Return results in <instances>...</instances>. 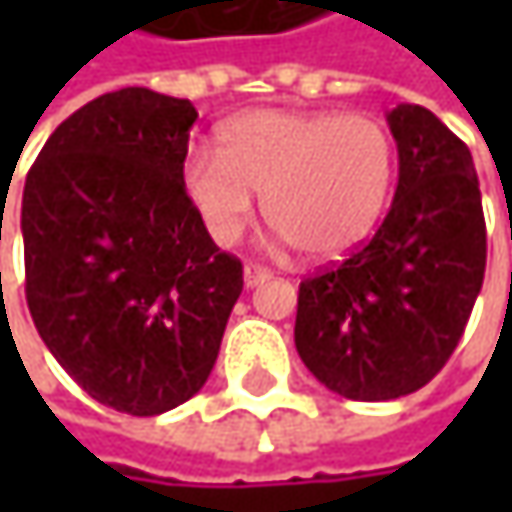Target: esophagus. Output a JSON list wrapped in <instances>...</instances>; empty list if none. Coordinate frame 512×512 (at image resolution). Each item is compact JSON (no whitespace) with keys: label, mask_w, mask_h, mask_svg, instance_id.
I'll use <instances>...</instances> for the list:
<instances>
[{"label":"esophagus","mask_w":512,"mask_h":512,"mask_svg":"<svg viewBox=\"0 0 512 512\" xmlns=\"http://www.w3.org/2000/svg\"><path fill=\"white\" fill-rule=\"evenodd\" d=\"M269 278H272V272H269L266 266L246 263V269H243V281H246V287H257V284H263V281H269Z\"/></svg>","instance_id":"obj_1"}]
</instances>
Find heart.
I'll return each mask as SVG.
<instances>
[{
  "instance_id": "1",
  "label": "heart",
  "mask_w": 512,
  "mask_h": 512,
  "mask_svg": "<svg viewBox=\"0 0 512 512\" xmlns=\"http://www.w3.org/2000/svg\"><path fill=\"white\" fill-rule=\"evenodd\" d=\"M397 177L388 127L373 115L255 109L219 130V156L183 162V189L219 246L255 219V198L284 243L314 263L361 249L385 216Z\"/></svg>"
}]
</instances>
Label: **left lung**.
<instances>
[{
	"label": "left lung",
	"mask_w": 512,
	"mask_h": 512,
	"mask_svg": "<svg viewBox=\"0 0 512 512\" xmlns=\"http://www.w3.org/2000/svg\"><path fill=\"white\" fill-rule=\"evenodd\" d=\"M397 192L373 240L299 284L296 350L347 400L424 388L457 350L486 269L480 183L465 148L430 109L388 112Z\"/></svg>",
	"instance_id": "left-lung-1"
}]
</instances>
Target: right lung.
Returning <instances> with one entry per match:
<instances>
[{"mask_svg": "<svg viewBox=\"0 0 512 512\" xmlns=\"http://www.w3.org/2000/svg\"><path fill=\"white\" fill-rule=\"evenodd\" d=\"M195 118L151 88L103 94L55 127L23 189L38 335L97 403L139 418L201 391L243 293L183 189Z\"/></svg>", "mask_w": 512, "mask_h": 512, "instance_id": "right-lung-1", "label": "right lung"}]
</instances>
